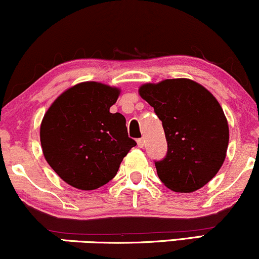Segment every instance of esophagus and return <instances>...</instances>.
Wrapping results in <instances>:
<instances>
[{
    "instance_id": "34e87169",
    "label": "esophagus",
    "mask_w": 259,
    "mask_h": 259,
    "mask_svg": "<svg viewBox=\"0 0 259 259\" xmlns=\"http://www.w3.org/2000/svg\"><path fill=\"white\" fill-rule=\"evenodd\" d=\"M144 145H145V140L144 139H139L138 140V146L139 147H144Z\"/></svg>"
}]
</instances>
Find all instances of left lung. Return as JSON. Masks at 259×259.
I'll use <instances>...</instances> for the list:
<instances>
[{
  "label": "left lung",
  "mask_w": 259,
  "mask_h": 259,
  "mask_svg": "<svg viewBox=\"0 0 259 259\" xmlns=\"http://www.w3.org/2000/svg\"><path fill=\"white\" fill-rule=\"evenodd\" d=\"M139 92L162 120L167 139V154L154 160L160 181L175 192L201 189L227 156L229 126L218 101L189 79L145 84Z\"/></svg>",
  "instance_id": "left-lung-1"
}]
</instances>
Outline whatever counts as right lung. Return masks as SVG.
<instances>
[{
  "instance_id": "right-lung-1",
  "label": "right lung",
  "mask_w": 259,
  "mask_h": 259,
  "mask_svg": "<svg viewBox=\"0 0 259 259\" xmlns=\"http://www.w3.org/2000/svg\"><path fill=\"white\" fill-rule=\"evenodd\" d=\"M119 90L100 82L68 89L45 114L40 127L42 152L61 179L80 190L111 181L135 140L127 136L125 118L109 108Z\"/></svg>"
}]
</instances>
